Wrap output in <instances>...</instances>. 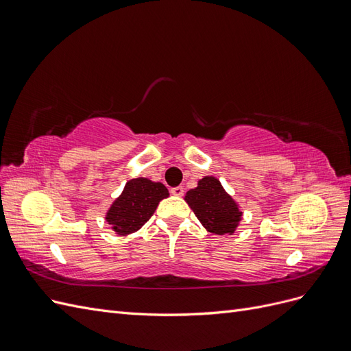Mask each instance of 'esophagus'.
Returning a JSON list of instances; mask_svg holds the SVG:
<instances>
[{
  "mask_svg": "<svg viewBox=\"0 0 351 351\" xmlns=\"http://www.w3.org/2000/svg\"><path fill=\"white\" fill-rule=\"evenodd\" d=\"M183 193H184V189L182 186H177V187L171 189V195H174V196H183Z\"/></svg>",
  "mask_w": 351,
  "mask_h": 351,
  "instance_id": "obj_1",
  "label": "esophagus"
}]
</instances>
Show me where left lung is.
I'll use <instances>...</instances> for the list:
<instances>
[{
    "label": "left lung",
    "mask_w": 351,
    "mask_h": 351,
    "mask_svg": "<svg viewBox=\"0 0 351 351\" xmlns=\"http://www.w3.org/2000/svg\"><path fill=\"white\" fill-rule=\"evenodd\" d=\"M200 224L212 234H232L239 227L243 212L221 182L214 176H206L197 182V187L190 189L184 196Z\"/></svg>",
    "instance_id": "1"
}]
</instances>
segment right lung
Returning <instances> with one entry per match:
<instances>
[{
  "instance_id": "obj_1",
  "label": "right lung",
  "mask_w": 351,
  "mask_h": 351,
  "mask_svg": "<svg viewBox=\"0 0 351 351\" xmlns=\"http://www.w3.org/2000/svg\"><path fill=\"white\" fill-rule=\"evenodd\" d=\"M168 189L149 178H132L125 183L105 215V221L119 236H127L141 230L154 215L156 206L168 197Z\"/></svg>"
}]
</instances>
